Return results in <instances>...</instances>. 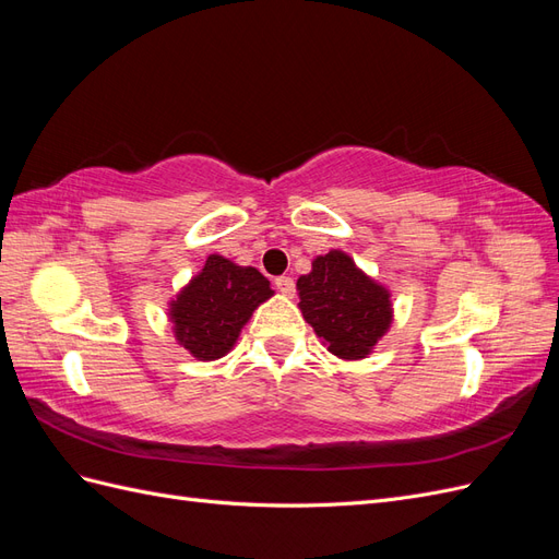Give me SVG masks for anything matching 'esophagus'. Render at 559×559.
Wrapping results in <instances>:
<instances>
[{"label": "esophagus", "mask_w": 559, "mask_h": 559, "mask_svg": "<svg viewBox=\"0 0 559 559\" xmlns=\"http://www.w3.org/2000/svg\"><path fill=\"white\" fill-rule=\"evenodd\" d=\"M275 286H277V292L282 294V296H286V298H292L294 294H296V282L292 280V277H277L275 280Z\"/></svg>", "instance_id": "34e87169"}]
</instances>
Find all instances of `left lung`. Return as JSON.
<instances>
[{
    "label": "left lung",
    "mask_w": 559,
    "mask_h": 559,
    "mask_svg": "<svg viewBox=\"0 0 559 559\" xmlns=\"http://www.w3.org/2000/svg\"><path fill=\"white\" fill-rule=\"evenodd\" d=\"M296 289L302 317L337 359H366L392 324V296L341 249L317 257Z\"/></svg>",
    "instance_id": "1"
}]
</instances>
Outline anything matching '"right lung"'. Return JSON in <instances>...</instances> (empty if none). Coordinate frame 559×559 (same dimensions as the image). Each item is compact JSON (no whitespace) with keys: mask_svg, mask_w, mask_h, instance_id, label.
Segmentation results:
<instances>
[{"mask_svg":"<svg viewBox=\"0 0 559 559\" xmlns=\"http://www.w3.org/2000/svg\"><path fill=\"white\" fill-rule=\"evenodd\" d=\"M273 294L257 267L212 253L170 302L167 314L181 347L198 361H216L233 349L253 310Z\"/></svg>","mask_w":559,"mask_h":559,"instance_id":"1","label":"right lung"}]
</instances>
